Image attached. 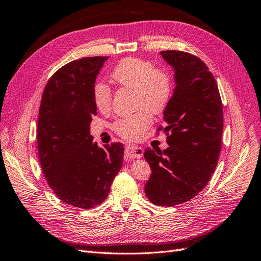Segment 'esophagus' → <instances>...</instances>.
Wrapping results in <instances>:
<instances>
[{
    "label": "esophagus",
    "mask_w": 261,
    "mask_h": 261,
    "mask_svg": "<svg viewBox=\"0 0 261 261\" xmlns=\"http://www.w3.org/2000/svg\"><path fill=\"white\" fill-rule=\"evenodd\" d=\"M125 155L126 159H141L143 155V148L138 145H129L125 147Z\"/></svg>",
    "instance_id": "1"
}]
</instances>
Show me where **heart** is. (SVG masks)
Here are the masks:
<instances>
[{"instance_id":"heart-1","label":"heart","mask_w":261,"mask_h":261,"mask_svg":"<svg viewBox=\"0 0 261 261\" xmlns=\"http://www.w3.org/2000/svg\"><path fill=\"white\" fill-rule=\"evenodd\" d=\"M116 84L136 91L137 113L124 116L114 122L113 129L124 138H137L153 121V114H159L167 106L173 94L170 74L158 69L140 58H125L110 74ZM93 99L98 110L106 113L111 108L113 94L109 86L97 81L93 86Z\"/></svg>"}]
</instances>
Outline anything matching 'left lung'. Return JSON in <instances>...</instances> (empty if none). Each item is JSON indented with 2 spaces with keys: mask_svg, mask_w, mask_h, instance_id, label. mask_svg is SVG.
Returning <instances> with one entry per match:
<instances>
[{
  "mask_svg": "<svg viewBox=\"0 0 261 261\" xmlns=\"http://www.w3.org/2000/svg\"><path fill=\"white\" fill-rule=\"evenodd\" d=\"M161 56L175 70L176 87L164 110L166 150L146 148L152 174L145 195L152 203L174 206L191 200L210 181L222 144L223 108L219 87L205 63L188 52Z\"/></svg>",
  "mask_w": 261,
  "mask_h": 261,
  "instance_id": "left-lung-1",
  "label": "left lung"
}]
</instances>
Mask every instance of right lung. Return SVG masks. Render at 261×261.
<instances>
[{"label": "right lung", "mask_w": 261, "mask_h": 261, "mask_svg": "<svg viewBox=\"0 0 261 261\" xmlns=\"http://www.w3.org/2000/svg\"><path fill=\"white\" fill-rule=\"evenodd\" d=\"M108 57L63 65L44 87L37 126L42 173L56 196L80 209L102 203L122 166L123 144L99 147L89 133L97 115L93 86Z\"/></svg>", "instance_id": "obj_1"}]
</instances>
